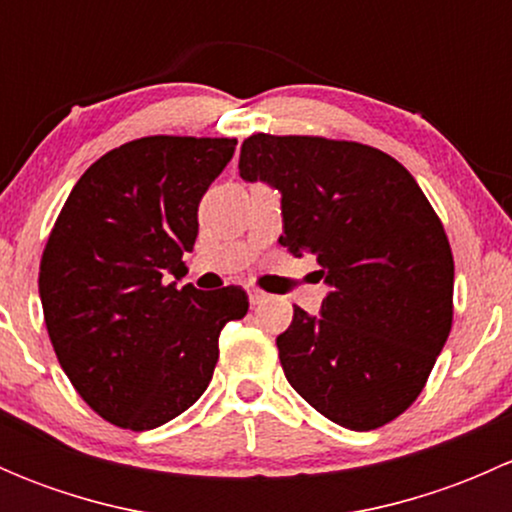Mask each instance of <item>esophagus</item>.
<instances>
[{
    "mask_svg": "<svg viewBox=\"0 0 512 512\" xmlns=\"http://www.w3.org/2000/svg\"><path fill=\"white\" fill-rule=\"evenodd\" d=\"M247 294H250V304H262L267 302V294L257 287H247Z\"/></svg>",
    "mask_w": 512,
    "mask_h": 512,
    "instance_id": "esophagus-1",
    "label": "esophagus"
}]
</instances>
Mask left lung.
<instances>
[{
	"label": "left lung",
	"instance_id": "8db88e82",
	"mask_svg": "<svg viewBox=\"0 0 512 512\" xmlns=\"http://www.w3.org/2000/svg\"><path fill=\"white\" fill-rule=\"evenodd\" d=\"M240 175L280 190V245L312 255L332 287L319 317L294 307L277 337L292 389L352 431L394 421L453 324V255L436 210L399 160L354 141L255 133Z\"/></svg>",
	"mask_w": 512,
	"mask_h": 512
}]
</instances>
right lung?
<instances>
[{
	"mask_svg": "<svg viewBox=\"0 0 512 512\" xmlns=\"http://www.w3.org/2000/svg\"><path fill=\"white\" fill-rule=\"evenodd\" d=\"M235 138L146 136L101 156L66 198L39 265L46 332L81 399L108 423L151 431L208 389L247 292H200L185 272L198 205Z\"/></svg>",
	"mask_w": 512,
	"mask_h": 512,
	"instance_id": "obj_1",
	"label": "right lung"
}]
</instances>
